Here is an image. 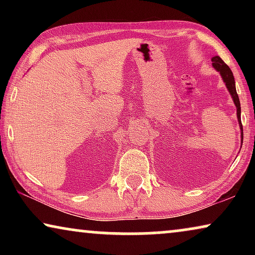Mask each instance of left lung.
I'll return each mask as SVG.
<instances>
[{"label": "left lung", "mask_w": 255, "mask_h": 255, "mask_svg": "<svg viewBox=\"0 0 255 255\" xmlns=\"http://www.w3.org/2000/svg\"><path fill=\"white\" fill-rule=\"evenodd\" d=\"M212 66L217 71L219 74H221L223 81H224L226 88H228L230 95H231L233 103L237 108V118H238V123L240 127V131H242V142H243V125H242V118H240V114H242V109H240V102L238 94H237L236 90V82H235V76H233V73L228 65L225 64L224 61L222 60L221 57L218 55H215L211 59Z\"/></svg>", "instance_id": "8db88e82"}]
</instances>
